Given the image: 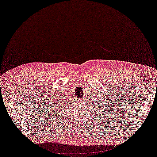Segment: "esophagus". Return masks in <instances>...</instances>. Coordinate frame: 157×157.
<instances>
[{
    "mask_svg": "<svg viewBox=\"0 0 157 157\" xmlns=\"http://www.w3.org/2000/svg\"><path fill=\"white\" fill-rule=\"evenodd\" d=\"M80 100V101H81V102H83L84 101H85V99H79Z\"/></svg>",
    "mask_w": 157,
    "mask_h": 157,
    "instance_id": "34e87169",
    "label": "esophagus"
}]
</instances>
